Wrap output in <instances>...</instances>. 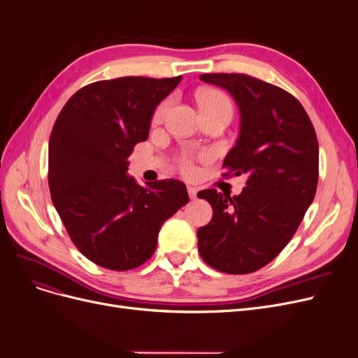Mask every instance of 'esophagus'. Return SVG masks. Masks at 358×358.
Masks as SVG:
<instances>
[{"instance_id":"esophagus-1","label":"esophagus","mask_w":358,"mask_h":358,"mask_svg":"<svg viewBox=\"0 0 358 358\" xmlns=\"http://www.w3.org/2000/svg\"><path fill=\"white\" fill-rule=\"evenodd\" d=\"M197 192H199V188L196 187H188V194H189V199H196L197 197Z\"/></svg>"}]
</instances>
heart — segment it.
Segmentation results:
<instances>
[{"label":"heart","mask_w":358,"mask_h":358,"mask_svg":"<svg viewBox=\"0 0 358 358\" xmlns=\"http://www.w3.org/2000/svg\"><path fill=\"white\" fill-rule=\"evenodd\" d=\"M197 100H199V106H200L201 112H209V110H216V109H225V110L231 112V103L229 100V96L218 90H203L199 92ZM169 107H170V100L161 101L157 106V109L152 115V121L155 124H159L162 119H164ZM179 164H180V170L185 173V175H192V173L196 171L189 157H182Z\"/></svg>","instance_id":"obj_1"}]
</instances>
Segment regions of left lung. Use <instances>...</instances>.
Masks as SVG:
<instances>
[{"label": "left lung", "mask_w": 358, "mask_h": 358, "mask_svg": "<svg viewBox=\"0 0 358 358\" xmlns=\"http://www.w3.org/2000/svg\"><path fill=\"white\" fill-rule=\"evenodd\" d=\"M200 79L229 91L239 107V138L222 167L224 175H245L246 187L233 197L216 189L197 194L213 210L197 231L199 252L220 272L252 273L288 245L315 197V128L296 96L279 86L237 73Z\"/></svg>", "instance_id": "obj_1"}]
</instances>
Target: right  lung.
Listing matches in <instances>:
<instances>
[{
	"label": "right lung",
	"mask_w": 358,
	"mask_h": 358,
	"mask_svg": "<svg viewBox=\"0 0 358 358\" xmlns=\"http://www.w3.org/2000/svg\"><path fill=\"white\" fill-rule=\"evenodd\" d=\"M170 79L127 76L83 86L62 107L49 138V188L70 239L92 263L131 270L152 257L158 231L189 199L185 183L140 187L128 157L149 136Z\"/></svg>",
	"instance_id": "1"
}]
</instances>
